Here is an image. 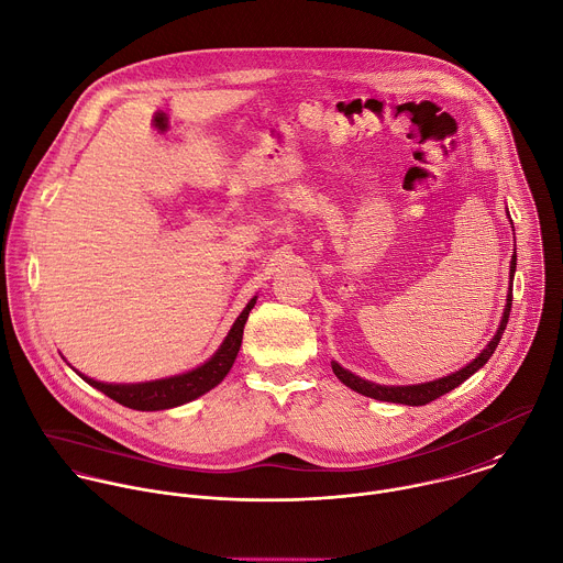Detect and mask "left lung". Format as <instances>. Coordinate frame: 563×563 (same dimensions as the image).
Returning <instances> with one entry per match:
<instances>
[{"label":"left lung","mask_w":563,"mask_h":563,"mask_svg":"<svg viewBox=\"0 0 563 563\" xmlns=\"http://www.w3.org/2000/svg\"><path fill=\"white\" fill-rule=\"evenodd\" d=\"M516 265H518V254L514 252L511 256V287H509V296H507V305H505V313H503V320H500V327L496 331V335L492 338V342L483 349V353L470 362L465 368L448 375V377H441V379H434V382H426V384H415V386H379V384H373L368 379H362L357 375H353L351 371L342 368L338 362H331V368L335 373V377L349 386L351 390L364 395V397H371V399H377V401H390V404H404V406H426L439 397H443L445 393L454 390L456 386H461L465 379H470L476 371H481L489 357L494 355L496 346L500 344V338L507 329V322H509V313H511V305H514V276H516Z\"/></svg>","instance_id":"obj_1"}]
</instances>
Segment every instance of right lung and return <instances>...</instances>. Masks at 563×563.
<instances>
[{"label":"right lung","instance_id":"add662e5","mask_svg":"<svg viewBox=\"0 0 563 563\" xmlns=\"http://www.w3.org/2000/svg\"><path fill=\"white\" fill-rule=\"evenodd\" d=\"M254 305H256V296L247 302V307L234 320V324H232L228 338L223 340V344L219 346V351L206 364H201V366H197V368H192L184 375L155 379V382H144V384H104V382L89 379V377L80 375L78 371L76 373L89 386H93L96 390H100L109 399H113L120 406L131 408V410L153 412V410H168V408L184 406V404L206 395L214 386H219L223 382V377L230 373V368L236 360V353L241 349L243 327H245L247 316L254 309Z\"/></svg>","mask_w":563,"mask_h":563}]
</instances>
